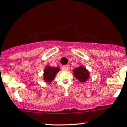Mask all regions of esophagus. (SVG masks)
Listing matches in <instances>:
<instances>
[{"mask_svg": "<svg viewBox=\"0 0 127 127\" xmlns=\"http://www.w3.org/2000/svg\"><path fill=\"white\" fill-rule=\"evenodd\" d=\"M69 65H65V66H63L62 69L64 71H68L69 69Z\"/></svg>", "mask_w": 127, "mask_h": 127, "instance_id": "obj_1", "label": "esophagus"}]
</instances>
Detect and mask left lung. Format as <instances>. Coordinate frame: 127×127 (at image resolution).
<instances>
[{
  "instance_id": "left-lung-1",
  "label": "left lung",
  "mask_w": 127,
  "mask_h": 127,
  "mask_svg": "<svg viewBox=\"0 0 127 127\" xmlns=\"http://www.w3.org/2000/svg\"><path fill=\"white\" fill-rule=\"evenodd\" d=\"M73 75L76 79L80 82H85L89 78V72L85 67L79 66L73 70Z\"/></svg>"
}]
</instances>
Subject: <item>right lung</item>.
<instances>
[{"label": "right lung", "mask_w": 127, "mask_h": 127, "mask_svg": "<svg viewBox=\"0 0 127 127\" xmlns=\"http://www.w3.org/2000/svg\"><path fill=\"white\" fill-rule=\"evenodd\" d=\"M60 68L59 67H51L50 66H46L44 69V80L47 83H50L55 78L56 75L57 74Z\"/></svg>", "instance_id": "obj_1"}]
</instances>
